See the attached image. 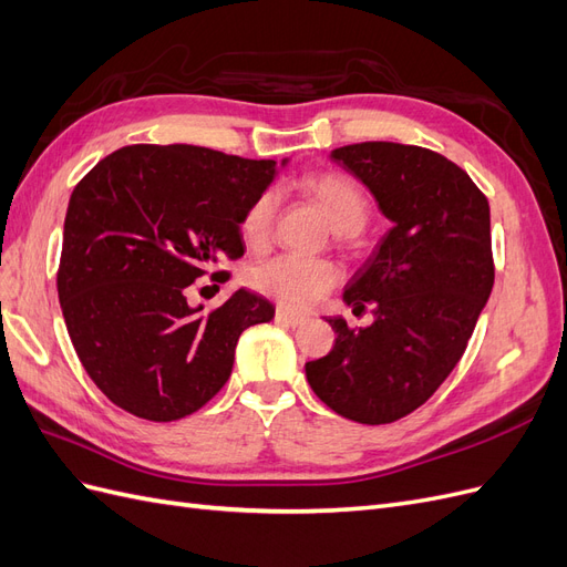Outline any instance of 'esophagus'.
Here are the masks:
<instances>
[{"mask_svg": "<svg viewBox=\"0 0 567 567\" xmlns=\"http://www.w3.org/2000/svg\"><path fill=\"white\" fill-rule=\"evenodd\" d=\"M277 321H281V323L290 326V329H298V326H302L307 319H305V317H300V315L288 312V310H277Z\"/></svg>", "mask_w": 567, "mask_h": 567, "instance_id": "1", "label": "esophagus"}]
</instances>
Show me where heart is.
<instances>
[{"mask_svg": "<svg viewBox=\"0 0 567 567\" xmlns=\"http://www.w3.org/2000/svg\"><path fill=\"white\" fill-rule=\"evenodd\" d=\"M302 188L323 210L338 236H354L367 227L369 200L352 179L338 173H319L307 177ZM277 203L279 198L274 192H265L250 203L241 219V231L250 246L267 241L274 217H277ZM338 279L340 271L333 262L300 255H277L255 265L250 271L252 288L281 302L288 310H310Z\"/></svg>", "mask_w": 567, "mask_h": 567, "instance_id": "heart-1", "label": "heart"}]
</instances>
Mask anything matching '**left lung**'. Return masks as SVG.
Returning a JSON list of instances; mask_svg holds the SVG:
<instances>
[{"label": "left lung", "mask_w": 567, "mask_h": 567, "mask_svg": "<svg viewBox=\"0 0 567 567\" xmlns=\"http://www.w3.org/2000/svg\"><path fill=\"white\" fill-rule=\"evenodd\" d=\"M362 182L392 227L354 271L342 302L371 305L352 331L329 317L333 350L305 364L336 414L381 425L419 409L468 346L494 286L489 203L458 165L421 146L364 142L331 151Z\"/></svg>", "instance_id": "8db88e82"}]
</instances>
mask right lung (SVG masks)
Returning a JSON list of instances; mask_svg holds the SVG:
<instances>
[{
  "label": "right lung",
  "mask_w": 567,
  "mask_h": 567,
  "mask_svg": "<svg viewBox=\"0 0 567 567\" xmlns=\"http://www.w3.org/2000/svg\"><path fill=\"white\" fill-rule=\"evenodd\" d=\"M277 173L274 161L203 146L134 144L75 186L59 302L84 371L113 404L161 423L194 414L229 381L241 333L274 319L248 288L213 312L186 296L205 267L244 255L241 219Z\"/></svg>",
  "instance_id": "obj_1"
}]
</instances>
